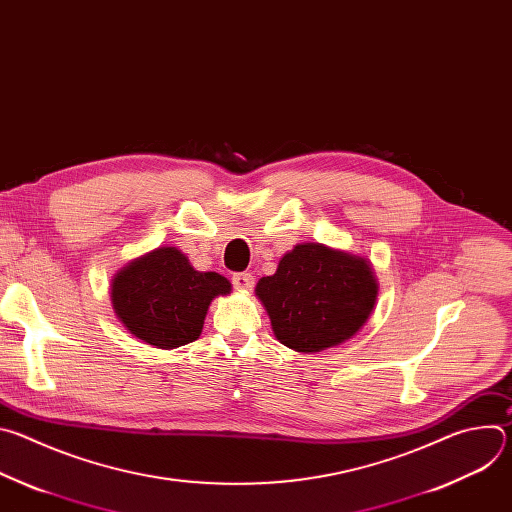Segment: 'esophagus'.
<instances>
[{"instance_id": "34e87169", "label": "esophagus", "mask_w": 512, "mask_h": 512, "mask_svg": "<svg viewBox=\"0 0 512 512\" xmlns=\"http://www.w3.org/2000/svg\"><path fill=\"white\" fill-rule=\"evenodd\" d=\"M233 285L237 289H251L255 285V275L249 273V271H243V273H235L233 275Z\"/></svg>"}]
</instances>
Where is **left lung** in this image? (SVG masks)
Here are the masks:
<instances>
[{"label": "left lung", "instance_id": "8db88e82", "mask_svg": "<svg viewBox=\"0 0 512 512\" xmlns=\"http://www.w3.org/2000/svg\"><path fill=\"white\" fill-rule=\"evenodd\" d=\"M255 294L275 338L296 352H320L352 338L373 314L379 285L371 263L322 243L296 245Z\"/></svg>", "mask_w": 512, "mask_h": 512}]
</instances>
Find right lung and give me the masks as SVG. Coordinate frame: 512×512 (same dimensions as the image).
<instances>
[{
  "label": "right lung",
  "mask_w": 512,
  "mask_h": 512,
  "mask_svg": "<svg viewBox=\"0 0 512 512\" xmlns=\"http://www.w3.org/2000/svg\"><path fill=\"white\" fill-rule=\"evenodd\" d=\"M231 283L214 271H196L176 247H158L127 263L111 281L119 322L145 344L178 348L194 342L216 296Z\"/></svg>",
  "instance_id": "1"
}]
</instances>
